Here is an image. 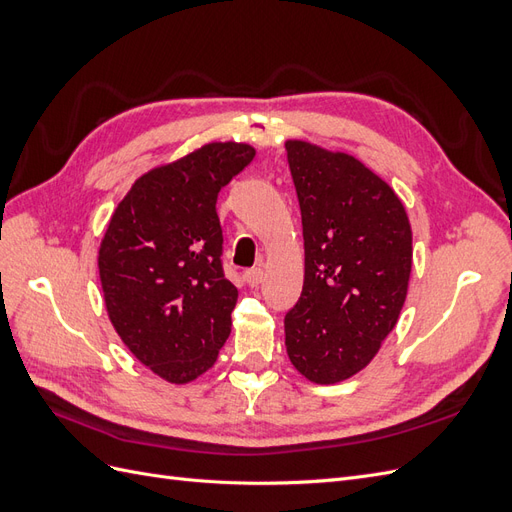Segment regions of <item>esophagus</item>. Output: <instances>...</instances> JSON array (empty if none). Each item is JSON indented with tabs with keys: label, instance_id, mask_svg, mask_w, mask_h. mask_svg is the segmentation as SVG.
I'll use <instances>...</instances> for the list:
<instances>
[{
	"label": "esophagus",
	"instance_id": "obj_1",
	"mask_svg": "<svg viewBox=\"0 0 512 512\" xmlns=\"http://www.w3.org/2000/svg\"><path fill=\"white\" fill-rule=\"evenodd\" d=\"M262 277H265V273H262V269H260V267H258V269L245 271V282L250 284V286H258V284L262 282Z\"/></svg>",
	"mask_w": 512,
	"mask_h": 512
}]
</instances>
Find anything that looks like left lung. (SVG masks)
<instances>
[{
	"label": "left lung",
	"instance_id": "1",
	"mask_svg": "<svg viewBox=\"0 0 512 512\" xmlns=\"http://www.w3.org/2000/svg\"><path fill=\"white\" fill-rule=\"evenodd\" d=\"M297 190L305 277L284 318L292 365L316 384L361 371L397 324L412 271L404 205L378 175L346 153L288 141Z\"/></svg>",
	"mask_w": 512,
	"mask_h": 512
}]
</instances>
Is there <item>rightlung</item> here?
Returning <instances> with one entry per match:
<instances>
[{
	"label": "right lung",
	"instance_id": "add662e5",
	"mask_svg": "<svg viewBox=\"0 0 512 512\" xmlns=\"http://www.w3.org/2000/svg\"><path fill=\"white\" fill-rule=\"evenodd\" d=\"M256 156L209 143L138 177L98 254L108 318L153 374L192 382L218 359L239 292L224 273L218 194Z\"/></svg>",
	"mask_w": 512,
	"mask_h": 512
}]
</instances>
